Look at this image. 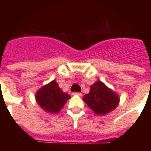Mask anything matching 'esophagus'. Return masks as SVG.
<instances>
[{
    "label": "esophagus",
    "instance_id": "1",
    "mask_svg": "<svg viewBox=\"0 0 151 151\" xmlns=\"http://www.w3.org/2000/svg\"><path fill=\"white\" fill-rule=\"evenodd\" d=\"M73 94H76V95L78 96H82V93H80V92H74Z\"/></svg>",
    "mask_w": 151,
    "mask_h": 151
}]
</instances>
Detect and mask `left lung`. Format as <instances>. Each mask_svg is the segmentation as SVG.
Segmentation results:
<instances>
[{
    "instance_id": "left-lung-1",
    "label": "left lung",
    "mask_w": 151,
    "mask_h": 151,
    "mask_svg": "<svg viewBox=\"0 0 151 151\" xmlns=\"http://www.w3.org/2000/svg\"><path fill=\"white\" fill-rule=\"evenodd\" d=\"M83 101L97 115H105L114 110L119 101V97L101 81L92 85L88 94H85Z\"/></svg>"
}]
</instances>
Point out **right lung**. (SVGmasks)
Wrapping results in <instances>:
<instances>
[{
    "mask_svg": "<svg viewBox=\"0 0 151 151\" xmlns=\"http://www.w3.org/2000/svg\"><path fill=\"white\" fill-rule=\"evenodd\" d=\"M36 101L44 110L50 113L60 111L70 96L63 91L55 80L38 91L35 96Z\"/></svg>",
    "mask_w": 151,
    "mask_h": 151,
    "instance_id": "add662e5",
    "label": "right lung"
}]
</instances>
